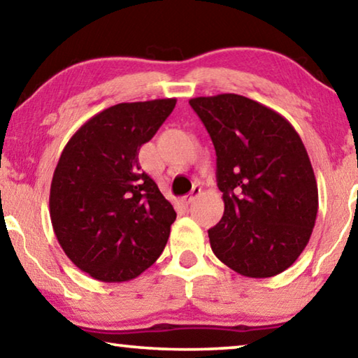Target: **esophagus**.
I'll return each instance as SVG.
<instances>
[{
  "mask_svg": "<svg viewBox=\"0 0 358 358\" xmlns=\"http://www.w3.org/2000/svg\"><path fill=\"white\" fill-rule=\"evenodd\" d=\"M199 194H201V188H199V186H194V188H192V191L189 192V194L185 196L183 199H181V203H183L185 207H188L189 203L196 199V197H199Z\"/></svg>",
  "mask_w": 358,
  "mask_h": 358,
  "instance_id": "esophagus-1",
  "label": "esophagus"
}]
</instances>
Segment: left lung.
<instances>
[{
  "instance_id": "1",
  "label": "left lung",
  "mask_w": 358,
  "mask_h": 358,
  "mask_svg": "<svg viewBox=\"0 0 358 358\" xmlns=\"http://www.w3.org/2000/svg\"><path fill=\"white\" fill-rule=\"evenodd\" d=\"M217 151L224 213L208 229L217 258L245 277L283 272L308 245L319 191L296 130L271 108L237 94L189 100Z\"/></svg>"
}]
</instances>
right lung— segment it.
<instances>
[{"mask_svg": "<svg viewBox=\"0 0 358 358\" xmlns=\"http://www.w3.org/2000/svg\"><path fill=\"white\" fill-rule=\"evenodd\" d=\"M175 103L157 99L106 108L62 151L50 183V221L66 257L94 279L132 280L166 247L177 213L141 172L138 151Z\"/></svg>", "mask_w": 358, "mask_h": 358, "instance_id": "add662e5", "label": "right lung"}]
</instances>
